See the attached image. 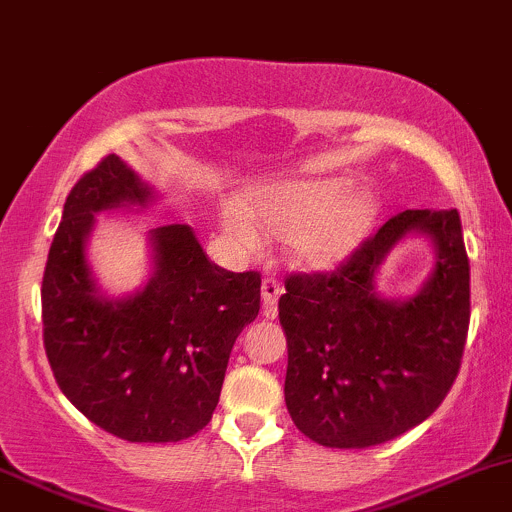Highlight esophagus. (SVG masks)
Masks as SVG:
<instances>
[{"label":"esophagus","mask_w":512,"mask_h":512,"mask_svg":"<svg viewBox=\"0 0 512 512\" xmlns=\"http://www.w3.org/2000/svg\"><path fill=\"white\" fill-rule=\"evenodd\" d=\"M261 295H263V315L266 317H276L278 312V298L283 295V285L276 276H266L261 285Z\"/></svg>","instance_id":"esophagus-1"}]
</instances>
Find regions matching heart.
Returning <instances> with one entry per match:
<instances>
[{
  "label": "heart",
  "instance_id": "1",
  "mask_svg": "<svg viewBox=\"0 0 512 512\" xmlns=\"http://www.w3.org/2000/svg\"><path fill=\"white\" fill-rule=\"evenodd\" d=\"M351 183L344 178L295 180L263 190L251 200V212L271 232L290 234L295 254L307 266H334L359 246L373 222V200L364 192L346 197ZM222 227L239 246L254 249L258 227L246 207L227 202Z\"/></svg>",
  "mask_w": 512,
  "mask_h": 512
}]
</instances>
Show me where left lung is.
Segmentation results:
<instances>
[{"label":"left lung","instance_id":"left-lung-1","mask_svg":"<svg viewBox=\"0 0 512 512\" xmlns=\"http://www.w3.org/2000/svg\"><path fill=\"white\" fill-rule=\"evenodd\" d=\"M410 231L438 246L415 299L372 290L375 268ZM288 337L285 405L322 447L366 449L420 425L447 398L471 317L469 256L456 210H405L361 241L334 271L290 273L278 300Z\"/></svg>","mask_w":512,"mask_h":512}]
</instances>
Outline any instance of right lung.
<instances>
[{
	"label": "right lung",
	"instance_id": "add662e5",
	"mask_svg": "<svg viewBox=\"0 0 512 512\" xmlns=\"http://www.w3.org/2000/svg\"><path fill=\"white\" fill-rule=\"evenodd\" d=\"M148 200L114 153L73 185L43 271V346L65 398L104 432L180 442L212 420L236 337L261 310V273L217 266L188 224H166L151 232L146 288L100 298L85 261L95 212Z\"/></svg>",
	"mask_w": 512,
	"mask_h": 512
}]
</instances>
